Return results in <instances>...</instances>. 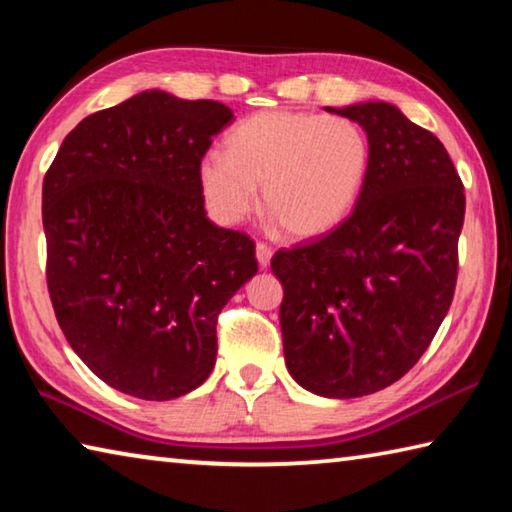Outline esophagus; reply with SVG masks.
<instances>
[{
  "instance_id": "esophagus-1",
  "label": "esophagus",
  "mask_w": 512,
  "mask_h": 512,
  "mask_svg": "<svg viewBox=\"0 0 512 512\" xmlns=\"http://www.w3.org/2000/svg\"><path fill=\"white\" fill-rule=\"evenodd\" d=\"M255 255H257V264L262 266V268H266L268 264H271V257H273V250L268 248L266 244H262V241H259V244L255 246Z\"/></svg>"
}]
</instances>
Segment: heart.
Instances as JSON below:
<instances>
[{"mask_svg":"<svg viewBox=\"0 0 512 512\" xmlns=\"http://www.w3.org/2000/svg\"><path fill=\"white\" fill-rule=\"evenodd\" d=\"M370 167V142L359 124L302 110H264L225 137V155L207 153L198 183L219 223L244 221L264 205L296 239L334 230L357 205Z\"/></svg>","mask_w":512,"mask_h":512,"instance_id":"1","label":"heart"}]
</instances>
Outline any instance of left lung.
I'll return each mask as SVG.
<instances>
[{
    "label": "left lung",
    "mask_w": 512,
    "mask_h": 512,
    "mask_svg": "<svg viewBox=\"0 0 512 512\" xmlns=\"http://www.w3.org/2000/svg\"><path fill=\"white\" fill-rule=\"evenodd\" d=\"M366 131L370 167L352 214L271 259L284 361L307 391L348 400L404 377L452 305L465 194L436 135L384 101L325 108Z\"/></svg>",
    "instance_id": "1"
}]
</instances>
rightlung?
<instances>
[{"label":"right lung","instance_id":"right-lung-1","mask_svg":"<svg viewBox=\"0 0 512 512\" xmlns=\"http://www.w3.org/2000/svg\"><path fill=\"white\" fill-rule=\"evenodd\" d=\"M162 90L85 117L42 183L47 289L67 343L140 400L210 377L216 318L257 273L255 244L205 214L198 164L232 121Z\"/></svg>","mask_w":512,"mask_h":512}]
</instances>
